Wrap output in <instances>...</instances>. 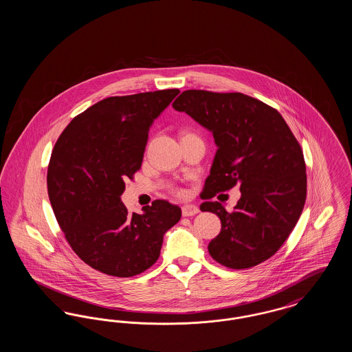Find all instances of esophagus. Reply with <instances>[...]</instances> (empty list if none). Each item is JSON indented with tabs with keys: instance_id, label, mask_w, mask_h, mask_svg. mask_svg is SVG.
<instances>
[{
	"instance_id": "34e87169",
	"label": "esophagus",
	"mask_w": 352,
	"mask_h": 352,
	"mask_svg": "<svg viewBox=\"0 0 352 352\" xmlns=\"http://www.w3.org/2000/svg\"><path fill=\"white\" fill-rule=\"evenodd\" d=\"M199 212V208L195 204H184L182 207V215L184 217H194Z\"/></svg>"
}]
</instances>
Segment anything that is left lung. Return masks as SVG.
Listing matches in <instances>:
<instances>
[{"instance_id":"obj_1","label":"left lung","mask_w":352,"mask_h":352,"mask_svg":"<svg viewBox=\"0 0 352 352\" xmlns=\"http://www.w3.org/2000/svg\"><path fill=\"white\" fill-rule=\"evenodd\" d=\"M173 108L211 131L218 146L201 198L240 186L232 212L219 201L201 203V211L221 221L208 244L211 257L231 269L268 260L296 227L306 201V165L297 138L278 111L240 92L187 89Z\"/></svg>"}]
</instances>
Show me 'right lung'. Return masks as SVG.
I'll use <instances>...</instances> for the list:
<instances>
[{"instance_id":"add662e5","label":"right lung","mask_w":352,"mask_h":352,"mask_svg":"<svg viewBox=\"0 0 352 352\" xmlns=\"http://www.w3.org/2000/svg\"><path fill=\"white\" fill-rule=\"evenodd\" d=\"M179 89L112 96L72 118L59 135L47 168L51 207L65 237L87 265L133 277L158 260L164 234L182 211L153 201L128 214L120 199L141 164L151 122Z\"/></svg>"}]
</instances>
